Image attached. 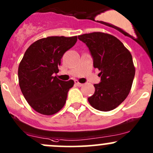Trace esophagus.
<instances>
[{"mask_svg":"<svg viewBox=\"0 0 153 153\" xmlns=\"http://www.w3.org/2000/svg\"><path fill=\"white\" fill-rule=\"evenodd\" d=\"M75 85H76V86H78V87H82L83 85V84L79 83L78 81H77V80H76V81H75Z\"/></svg>","mask_w":153,"mask_h":153,"instance_id":"obj_1","label":"esophagus"}]
</instances>
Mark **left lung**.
<instances>
[{"mask_svg":"<svg viewBox=\"0 0 153 153\" xmlns=\"http://www.w3.org/2000/svg\"><path fill=\"white\" fill-rule=\"evenodd\" d=\"M89 49L93 66L98 68L101 82L95 84V93L88 98L94 109L108 111L127 98L135 76L132 55L123 44L110 34L95 32L79 36Z\"/></svg>","mask_w":153,"mask_h":153,"instance_id":"1","label":"left lung"}]
</instances>
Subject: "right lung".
<instances>
[{
  "label": "right lung",
  "mask_w": 153,
  "mask_h": 153,
  "mask_svg": "<svg viewBox=\"0 0 153 153\" xmlns=\"http://www.w3.org/2000/svg\"><path fill=\"white\" fill-rule=\"evenodd\" d=\"M77 36H51L39 39L28 47L18 68L19 84L29 105L37 112L52 115L65 105L73 80L64 82L54 74L59 71L62 57Z\"/></svg>",
  "instance_id": "obj_1"
}]
</instances>
